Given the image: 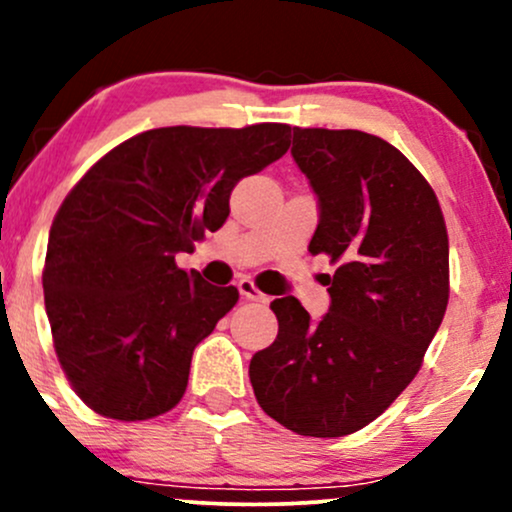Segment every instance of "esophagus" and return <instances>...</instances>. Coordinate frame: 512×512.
I'll use <instances>...</instances> for the list:
<instances>
[{"label":"esophagus","instance_id":"34e87169","mask_svg":"<svg viewBox=\"0 0 512 512\" xmlns=\"http://www.w3.org/2000/svg\"><path fill=\"white\" fill-rule=\"evenodd\" d=\"M238 291H240V296L248 298V301H260V303L267 301V296H264V293L257 289L255 284H252V279H240L238 281Z\"/></svg>","mask_w":512,"mask_h":512}]
</instances>
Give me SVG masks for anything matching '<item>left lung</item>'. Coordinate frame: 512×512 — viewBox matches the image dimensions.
I'll use <instances>...</instances> for the list:
<instances>
[{"mask_svg":"<svg viewBox=\"0 0 512 512\" xmlns=\"http://www.w3.org/2000/svg\"><path fill=\"white\" fill-rule=\"evenodd\" d=\"M291 156L317 197L313 255H330V310L272 301L274 344L250 361L260 407L293 433L349 436L402 395L448 308V231L402 151L358 129L293 127Z\"/></svg>","mask_w":512,"mask_h":512,"instance_id":"1","label":"left lung"}]
</instances>
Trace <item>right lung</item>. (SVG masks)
Returning <instances> with one entry per match:
<instances>
[{
    "label": "right lung",
    "mask_w": 512,
    "mask_h": 512,
    "mask_svg": "<svg viewBox=\"0 0 512 512\" xmlns=\"http://www.w3.org/2000/svg\"><path fill=\"white\" fill-rule=\"evenodd\" d=\"M289 125L161 127L105 154L57 211L43 291L69 383L98 414L144 421L185 395L192 351L233 305L175 264L219 231L245 175L289 149Z\"/></svg>",
    "instance_id": "add662e5"
}]
</instances>
